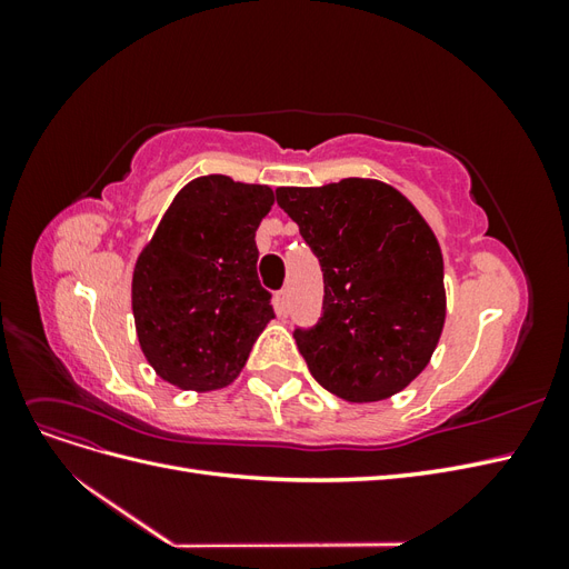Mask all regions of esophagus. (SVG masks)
Here are the masks:
<instances>
[{
	"label": "esophagus",
	"mask_w": 569,
	"mask_h": 569,
	"mask_svg": "<svg viewBox=\"0 0 569 569\" xmlns=\"http://www.w3.org/2000/svg\"><path fill=\"white\" fill-rule=\"evenodd\" d=\"M274 308H278L280 316H287V311H289V291L287 289L278 291V297H274Z\"/></svg>",
	"instance_id": "34e87169"
}]
</instances>
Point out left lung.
<instances>
[{
  "instance_id": "1",
  "label": "left lung",
  "mask_w": 569,
  "mask_h": 569,
  "mask_svg": "<svg viewBox=\"0 0 569 569\" xmlns=\"http://www.w3.org/2000/svg\"><path fill=\"white\" fill-rule=\"evenodd\" d=\"M274 197L322 268V316L295 330L308 370L351 403L399 393L427 368L446 320L432 228L380 180L278 187Z\"/></svg>"
}]
</instances>
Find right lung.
<instances>
[{
    "label": "right lung",
    "mask_w": 569,
    "mask_h": 569,
    "mask_svg": "<svg viewBox=\"0 0 569 569\" xmlns=\"http://www.w3.org/2000/svg\"><path fill=\"white\" fill-rule=\"evenodd\" d=\"M268 184L203 176L168 206L132 272L142 353L180 389L228 387L274 318L256 274V230L272 209Z\"/></svg>",
    "instance_id": "1"
}]
</instances>
